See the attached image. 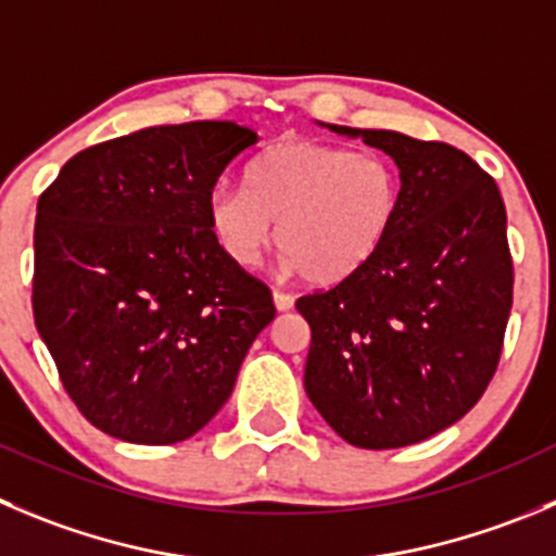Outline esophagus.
<instances>
[{
	"mask_svg": "<svg viewBox=\"0 0 556 556\" xmlns=\"http://www.w3.org/2000/svg\"><path fill=\"white\" fill-rule=\"evenodd\" d=\"M273 303H275V308H278V311H292L294 308V298H292V294H287V292H273Z\"/></svg>",
	"mask_w": 556,
	"mask_h": 556,
	"instance_id": "1",
	"label": "esophagus"
}]
</instances>
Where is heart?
Returning <instances> with one entry per match:
<instances>
[{
  "instance_id": "heart-1",
  "label": "heart",
  "mask_w": 556,
  "mask_h": 556,
  "mask_svg": "<svg viewBox=\"0 0 556 556\" xmlns=\"http://www.w3.org/2000/svg\"><path fill=\"white\" fill-rule=\"evenodd\" d=\"M401 207L393 163L316 141H281L245 168V188L207 195L220 251L256 267L273 240L283 264L314 287H338L377 258Z\"/></svg>"
}]
</instances>
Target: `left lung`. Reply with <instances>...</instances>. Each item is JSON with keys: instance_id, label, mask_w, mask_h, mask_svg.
I'll list each match as a JSON object with an SVG mask.
<instances>
[{"instance_id": "obj_1", "label": "left lung", "mask_w": 556, "mask_h": 556, "mask_svg": "<svg viewBox=\"0 0 556 556\" xmlns=\"http://www.w3.org/2000/svg\"><path fill=\"white\" fill-rule=\"evenodd\" d=\"M327 128L393 157L401 207L366 269L298 300L311 325L305 393L349 445H415L462 420L500 363L513 305L505 202L456 147Z\"/></svg>"}]
</instances>
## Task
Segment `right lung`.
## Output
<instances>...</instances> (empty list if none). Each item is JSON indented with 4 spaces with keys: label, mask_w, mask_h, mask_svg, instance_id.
Returning <instances> with one entry per match:
<instances>
[{
    "label": "right lung",
    "mask_w": 556,
    "mask_h": 556,
    "mask_svg": "<svg viewBox=\"0 0 556 556\" xmlns=\"http://www.w3.org/2000/svg\"><path fill=\"white\" fill-rule=\"evenodd\" d=\"M256 141L210 119L136 130L73 155L37 202V332L109 437L174 445L202 431L275 319L269 289L207 224L215 182Z\"/></svg>",
    "instance_id": "obj_1"
}]
</instances>
